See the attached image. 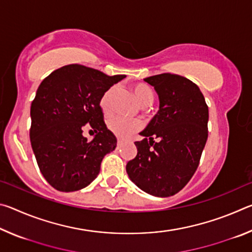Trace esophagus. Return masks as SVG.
Listing matches in <instances>:
<instances>
[{"instance_id": "esophagus-1", "label": "esophagus", "mask_w": 252, "mask_h": 252, "mask_svg": "<svg viewBox=\"0 0 252 252\" xmlns=\"http://www.w3.org/2000/svg\"><path fill=\"white\" fill-rule=\"evenodd\" d=\"M123 146V141H121V140H118V143H117V150H119V149H121V147Z\"/></svg>"}]
</instances>
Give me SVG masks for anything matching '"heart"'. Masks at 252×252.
Here are the masks:
<instances>
[{"instance_id": "b5f03b06", "label": "heart", "mask_w": 252, "mask_h": 252, "mask_svg": "<svg viewBox=\"0 0 252 252\" xmlns=\"http://www.w3.org/2000/svg\"><path fill=\"white\" fill-rule=\"evenodd\" d=\"M132 91L135 96L136 101L139 102L140 105L147 106L150 105L155 94H153L152 89L146 83H135L132 85ZM116 92V88H110L108 91L104 92V94L100 99V106L101 110L104 113H108L110 111V103L112 95ZM108 127L112 133L118 136L119 139H126L129 138L135 132L142 129V123L138 120H126L121 117H113L108 121Z\"/></svg>"}]
</instances>
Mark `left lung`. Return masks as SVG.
Here are the masks:
<instances>
[{"instance_id": "8db88e82", "label": "left lung", "mask_w": 252, "mask_h": 252, "mask_svg": "<svg viewBox=\"0 0 252 252\" xmlns=\"http://www.w3.org/2000/svg\"><path fill=\"white\" fill-rule=\"evenodd\" d=\"M144 81L158 93L159 111L140 132L142 141L134 142L138 153L126 163V173L144 192L170 197L198 168L208 139L209 110L198 85L185 76L162 73Z\"/></svg>"}]
</instances>
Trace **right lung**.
<instances>
[{
  "label": "right lung",
  "mask_w": 252,
  "mask_h": 252,
  "mask_svg": "<svg viewBox=\"0 0 252 252\" xmlns=\"http://www.w3.org/2000/svg\"><path fill=\"white\" fill-rule=\"evenodd\" d=\"M125 78L70 64L41 82L31 104L30 140L40 171L54 189L71 192L88 187L104 156L116 149L117 138L103 121L100 99ZM85 124L97 132L92 142L82 134Z\"/></svg>",
  "instance_id": "1"
}]
</instances>
